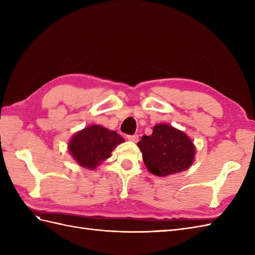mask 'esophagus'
<instances>
[{
    "label": "esophagus",
    "mask_w": 255,
    "mask_h": 255,
    "mask_svg": "<svg viewBox=\"0 0 255 255\" xmlns=\"http://www.w3.org/2000/svg\"><path fill=\"white\" fill-rule=\"evenodd\" d=\"M128 140L133 141V142H137L138 140H139V136H138V135H128Z\"/></svg>",
    "instance_id": "esophagus-1"
}]
</instances>
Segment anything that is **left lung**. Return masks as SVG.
<instances>
[{
    "mask_svg": "<svg viewBox=\"0 0 255 255\" xmlns=\"http://www.w3.org/2000/svg\"><path fill=\"white\" fill-rule=\"evenodd\" d=\"M149 172L167 176L185 171L195 160L196 146L183 130L170 125L154 126L150 136L143 135L137 143Z\"/></svg>",
    "mask_w": 255,
    "mask_h": 255,
    "instance_id": "8db88e82",
    "label": "left lung"
}]
</instances>
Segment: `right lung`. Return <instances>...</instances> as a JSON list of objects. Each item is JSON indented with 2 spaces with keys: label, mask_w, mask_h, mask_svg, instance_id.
<instances>
[{
  "label": "right lung",
  "mask_w": 255,
  "mask_h": 255,
  "mask_svg": "<svg viewBox=\"0 0 255 255\" xmlns=\"http://www.w3.org/2000/svg\"><path fill=\"white\" fill-rule=\"evenodd\" d=\"M125 139L115 130L94 125L76 132L68 143V150L81 167L94 170Z\"/></svg>",
  "instance_id": "right-lung-1"
}]
</instances>
